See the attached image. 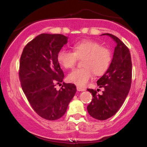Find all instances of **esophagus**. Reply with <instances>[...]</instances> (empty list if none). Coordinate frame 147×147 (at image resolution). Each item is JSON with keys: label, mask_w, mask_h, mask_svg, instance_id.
I'll list each match as a JSON object with an SVG mask.
<instances>
[{"label": "esophagus", "mask_w": 147, "mask_h": 147, "mask_svg": "<svg viewBox=\"0 0 147 147\" xmlns=\"http://www.w3.org/2000/svg\"><path fill=\"white\" fill-rule=\"evenodd\" d=\"M77 90L79 92H83V91H85L86 89L85 88L80 87V86H77Z\"/></svg>", "instance_id": "obj_1"}]
</instances>
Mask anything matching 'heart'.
Instances as JSON below:
<instances>
[{"label": "heart", "instance_id": "heart-1", "mask_svg": "<svg viewBox=\"0 0 147 147\" xmlns=\"http://www.w3.org/2000/svg\"><path fill=\"white\" fill-rule=\"evenodd\" d=\"M73 51L60 49L57 55V61L65 69L75 67L78 59H82L84 67L71 71L68 80L79 86H85L93 77L103 76L107 71L112 61V53L107 47H102L99 42L84 39L74 43Z\"/></svg>", "mask_w": 147, "mask_h": 147}]
</instances>
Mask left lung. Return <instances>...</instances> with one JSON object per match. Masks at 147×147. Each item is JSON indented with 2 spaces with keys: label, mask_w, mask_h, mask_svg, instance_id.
<instances>
[{
  "label": "left lung",
  "mask_w": 147,
  "mask_h": 147,
  "mask_svg": "<svg viewBox=\"0 0 147 147\" xmlns=\"http://www.w3.org/2000/svg\"><path fill=\"white\" fill-rule=\"evenodd\" d=\"M102 35L110 36L116 43V46L109 68L97 81L98 86L104 88L102 94L100 95L96 90L88 89L93 96L87 107L88 112L92 117L100 120L108 119L118 112L128 96L132 82L129 49L116 36L110 33Z\"/></svg>",
  "instance_id": "left-lung-1"
}]
</instances>
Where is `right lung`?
Returning a JSON list of instances; mask_svg holds the SVG:
<instances>
[{
  "mask_svg": "<svg viewBox=\"0 0 147 147\" xmlns=\"http://www.w3.org/2000/svg\"><path fill=\"white\" fill-rule=\"evenodd\" d=\"M67 39L61 34L42 33L26 45L20 59L22 89L35 112L46 120L62 117L77 90L74 84L64 82L59 90L55 88L64 78L57 55Z\"/></svg>",
  "mask_w": 147,
  "mask_h": 147,
  "instance_id": "1",
  "label": "right lung"
}]
</instances>
